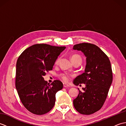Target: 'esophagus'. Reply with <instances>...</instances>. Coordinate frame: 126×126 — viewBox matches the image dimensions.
<instances>
[{
    "label": "esophagus",
    "instance_id": "34e87169",
    "mask_svg": "<svg viewBox=\"0 0 126 126\" xmlns=\"http://www.w3.org/2000/svg\"><path fill=\"white\" fill-rule=\"evenodd\" d=\"M63 87L64 88H66V87H69V85L66 83H63Z\"/></svg>",
    "mask_w": 126,
    "mask_h": 126
}]
</instances>
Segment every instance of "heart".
Masks as SVG:
<instances>
[{
	"instance_id": "b5f03b06",
	"label": "heart",
	"mask_w": 126,
	"mask_h": 126,
	"mask_svg": "<svg viewBox=\"0 0 126 126\" xmlns=\"http://www.w3.org/2000/svg\"><path fill=\"white\" fill-rule=\"evenodd\" d=\"M60 57H58L56 61V64H58L60 61ZM71 60L73 63L76 61H80L82 62V58L81 56L77 54H73L71 56ZM60 77L61 79H62L64 82H68L69 79L68 75L66 73H62L60 74Z\"/></svg>"
}]
</instances>
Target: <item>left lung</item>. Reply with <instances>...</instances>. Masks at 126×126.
Segmentation results:
<instances>
[{
    "label": "left lung",
    "mask_w": 126,
    "mask_h": 126,
    "mask_svg": "<svg viewBox=\"0 0 126 126\" xmlns=\"http://www.w3.org/2000/svg\"><path fill=\"white\" fill-rule=\"evenodd\" d=\"M73 49L81 51L87 57L84 73L74 81L76 85L85 84V88H83V92L79 89L74 106L80 114L90 115L100 110L107 97L113 81L110 62L106 53L93 44H76Z\"/></svg>",
    "instance_id": "1"
}]
</instances>
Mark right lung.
<instances>
[{"instance_id": "right-lung-1", "label": "right lung", "mask_w": 126, "mask_h": 126, "mask_svg": "<svg viewBox=\"0 0 126 126\" xmlns=\"http://www.w3.org/2000/svg\"><path fill=\"white\" fill-rule=\"evenodd\" d=\"M65 47L37 44L25 49L16 64V88L25 108L36 115L50 111L55 105L56 94L63 83L55 80L50 84L43 76L52 70L56 60Z\"/></svg>"}]
</instances>
